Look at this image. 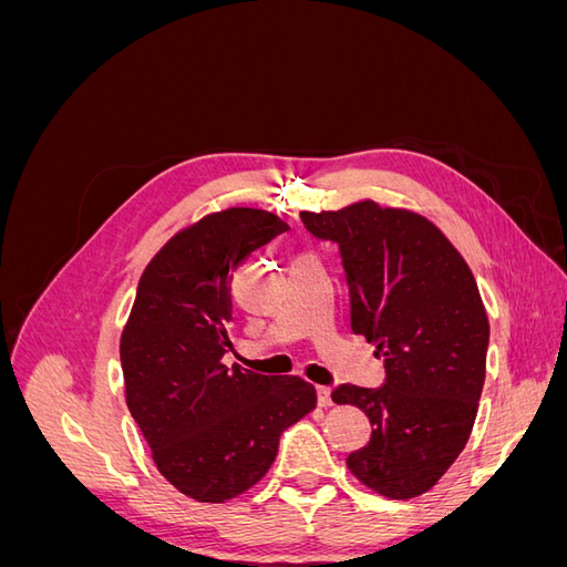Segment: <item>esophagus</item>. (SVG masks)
Listing matches in <instances>:
<instances>
[{"label":"esophagus","instance_id":"obj_1","mask_svg":"<svg viewBox=\"0 0 567 567\" xmlns=\"http://www.w3.org/2000/svg\"><path fill=\"white\" fill-rule=\"evenodd\" d=\"M317 402H319V406H331L333 404V400H331V388H323V385H319L317 388Z\"/></svg>","mask_w":567,"mask_h":567}]
</instances>
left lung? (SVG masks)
Wrapping results in <instances>:
<instances>
[{"label": "left lung", "instance_id": "left-lung-1", "mask_svg": "<svg viewBox=\"0 0 567 567\" xmlns=\"http://www.w3.org/2000/svg\"><path fill=\"white\" fill-rule=\"evenodd\" d=\"M305 229L340 248L352 333L383 359L381 388L338 385L373 431L348 468L388 499H414L447 473L471 437L485 385L489 321L466 260L431 219L359 200L300 213Z\"/></svg>", "mask_w": 567, "mask_h": 567}]
</instances>
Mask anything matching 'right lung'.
Wrapping results in <instances>:
<instances>
[{
  "instance_id": "right-lung-1",
  "label": "right lung",
  "mask_w": 567,
  "mask_h": 567,
  "mask_svg": "<svg viewBox=\"0 0 567 567\" xmlns=\"http://www.w3.org/2000/svg\"><path fill=\"white\" fill-rule=\"evenodd\" d=\"M288 229L267 210L229 208L182 229L144 269L120 338L125 400L161 475L203 504L260 483L279 437L317 406L298 375L227 369L231 271Z\"/></svg>"
}]
</instances>
